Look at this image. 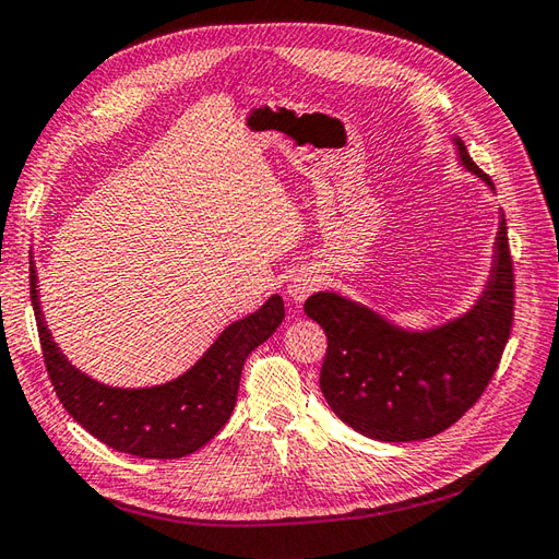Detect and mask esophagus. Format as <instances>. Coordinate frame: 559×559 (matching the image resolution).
Instances as JSON below:
<instances>
[{
  "mask_svg": "<svg viewBox=\"0 0 559 559\" xmlns=\"http://www.w3.org/2000/svg\"><path fill=\"white\" fill-rule=\"evenodd\" d=\"M318 284H321V277H318L316 272H311V270L296 272V275H294V277L289 280V284H287L289 299H292L294 304H304L306 296L313 294V292L318 289Z\"/></svg>",
  "mask_w": 559,
  "mask_h": 559,
  "instance_id": "obj_1",
  "label": "esophagus"
}]
</instances>
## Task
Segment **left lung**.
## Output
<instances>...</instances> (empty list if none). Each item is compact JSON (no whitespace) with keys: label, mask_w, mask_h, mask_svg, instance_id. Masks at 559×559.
<instances>
[{"label":"left lung","mask_w":559,"mask_h":559,"mask_svg":"<svg viewBox=\"0 0 559 559\" xmlns=\"http://www.w3.org/2000/svg\"><path fill=\"white\" fill-rule=\"evenodd\" d=\"M459 164L495 190L451 134ZM304 311L328 335L321 393L328 407L376 441H423L468 413L497 371L514 321V267L499 210L492 267L465 313L407 328L340 292H316Z\"/></svg>","instance_id":"left-lung-1"}]
</instances>
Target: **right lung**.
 Masks as SVG:
<instances>
[{
    "label": "right lung",
    "mask_w": 559,
    "mask_h": 559,
    "mask_svg": "<svg viewBox=\"0 0 559 559\" xmlns=\"http://www.w3.org/2000/svg\"><path fill=\"white\" fill-rule=\"evenodd\" d=\"M31 301L45 369L67 413L106 447L162 461L195 453L226 425L234 413L246 357L284 321L282 296L272 294L258 311L226 325L210 349L176 379L122 389L91 379L62 355L45 325L33 265Z\"/></svg>",
    "instance_id": "right-lung-1"
}]
</instances>
